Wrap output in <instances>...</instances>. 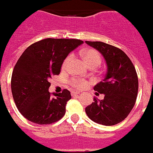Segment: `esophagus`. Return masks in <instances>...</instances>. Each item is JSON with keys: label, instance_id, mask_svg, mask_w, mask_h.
<instances>
[{"label": "esophagus", "instance_id": "esophagus-1", "mask_svg": "<svg viewBox=\"0 0 153 153\" xmlns=\"http://www.w3.org/2000/svg\"><path fill=\"white\" fill-rule=\"evenodd\" d=\"M80 93V92H78V91H71V96H77V95H79Z\"/></svg>", "mask_w": 153, "mask_h": 153}]
</instances>
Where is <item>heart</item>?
<instances>
[{
  "label": "heart",
  "instance_id": "heart-1",
  "mask_svg": "<svg viewBox=\"0 0 153 153\" xmlns=\"http://www.w3.org/2000/svg\"><path fill=\"white\" fill-rule=\"evenodd\" d=\"M83 58H84L85 61L86 63L88 66L89 65H96V66H99L100 65L101 63V56L100 54V53L98 51H96V50H93V49H88L82 53ZM71 60V56H68L65 60L64 63H63V68H65L68 64V62ZM72 85L73 86H74L75 88H83L87 86L88 82H85L83 79H74L72 81Z\"/></svg>",
  "mask_w": 153,
  "mask_h": 153
}]
</instances>
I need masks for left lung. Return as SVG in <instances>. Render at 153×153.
I'll return each instance as SVG.
<instances>
[{
	"instance_id": "8db88e82",
	"label": "left lung",
	"mask_w": 153,
	"mask_h": 153,
	"mask_svg": "<svg viewBox=\"0 0 153 153\" xmlns=\"http://www.w3.org/2000/svg\"><path fill=\"white\" fill-rule=\"evenodd\" d=\"M103 56L107 70L104 79L96 84V95L104 94V99L94 102L85 108L92 121L111 126L121 122L133 109L138 90V75L130 58L120 49L102 42L85 41Z\"/></svg>"
}]
</instances>
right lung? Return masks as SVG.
I'll list each match as a JSON object with an SVG mask.
<instances>
[{
    "mask_svg": "<svg viewBox=\"0 0 153 153\" xmlns=\"http://www.w3.org/2000/svg\"><path fill=\"white\" fill-rule=\"evenodd\" d=\"M83 41L74 39H42L22 53L11 75V92L18 110L27 120L38 124H50L64 117L68 90L51 95L50 79L60 74L61 66Z\"/></svg>",
    "mask_w": 153,
    "mask_h": 153,
    "instance_id": "1",
    "label": "right lung"
}]
</instances>
